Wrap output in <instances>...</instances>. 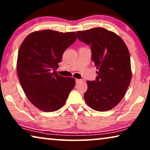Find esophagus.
<instances>
[{
	"instance_id": "obj_1",
	"label": "esophagus",
	"mask_w": 150,
	"mask_h": 150,
	"mask_svg": "<svg viewBox=\"0 0 150 150\" xmlns=\"http://www.w3.org/2000/svg\"><path fill=\"white\" fill-rule=\"evenodd\" d=\"M82 81H82V80H81V79H76V83H79Z\"/></svg>"
}]
</instances>
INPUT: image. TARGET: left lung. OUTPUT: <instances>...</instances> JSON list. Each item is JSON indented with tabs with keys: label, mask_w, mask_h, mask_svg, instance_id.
Returning a JSON list of instances; mask_svg holds the SVG:
<instances>
[{
	"label": "left lung",
	"mask_w": 150,
	"mask_h": 150,
	"mask_svg": "<svg viewBox=\"0 0 150 150\" xmlns=\"http://www.w3.org/2000/svg\"><path fill=\"white\" fill-rule=\"evenodd\" d=\"M80 41L91 46V59L97 67L95 81H87L84 93L87 105L98 111H107L117 105L130 85V57L120 36L104 28L77 31Z\"/></svg>",
	"instance_id": "1"
}]
</instances>
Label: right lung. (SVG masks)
Here are the masks:
<instances>
[{
	"instance_id": "1",
	"label": "right lung",
	"mask_w": 150,
	"mask_h": 150,
	"mask_svg": "<svg viewBox=\"0 0 150 150\" xmlns=\"http://www.w3.org/2000/svg\"><path fill=\"white\" fill-rule=\"evenodd\" d=\"M76 40L75 32L43 30L28 35L20 46L17 60L20 85L40 110L60 109L74 87V79L61 76L56 70L64 51Z\"/></svg>"
}]
</instances>
